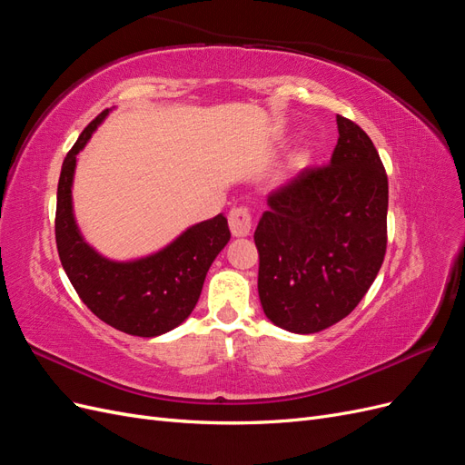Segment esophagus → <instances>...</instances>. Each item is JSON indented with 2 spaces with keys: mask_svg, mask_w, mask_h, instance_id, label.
<instances>
[{
  "mask_svg": "<svg viewBox=\"0 0 465 465\" xmlns=\"http://www.w3.org/2000/svg\"><path fill=\"white\" fill-rule=\"evenodd\" d=\"M229 227L234 236H246L252 229V213L250 209L241 205V207H232L229 211Z\"/></svg>",
  "mask_w": 465,
  "mask_h": 465,
  "instance_id": "34e87169",
  "label": "esophagus"
}]
</instances>
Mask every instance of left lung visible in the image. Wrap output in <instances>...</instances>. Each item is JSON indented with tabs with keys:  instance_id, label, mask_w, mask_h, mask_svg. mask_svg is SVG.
Instances as JSON below:
<instances>
[{
	"instance_id": "left-lung-1",
	"label": "left lung",
	"mask_w": 465,
	"mask_h": 465,
	"mask_svg": "<svg viewBox=\"0 0 465 465\" xmlns=\"http://www.w3.org/2000/svg\"><path fill=\"white\" fill-rule=\"evenodd\" d=\"M337 130L331 161L267 195L254 232L263 312L294 333L353 312L386 254V168L361 125L337 114Z\"/></svg>"
}]
</instances>
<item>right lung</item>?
Returning a JSON list of instances; mask_svg holds the SVG:
<instances>
[{
    "instance_id": "add662e5",
    "label": "right lung",
    "mask_w": 465,
    "mask_h": 465,
    "mask_svg": "<svg viewBox=\"0 0 465 465\" xmlns=\"http://www.w3.org/2000/svg\"><path fill=\"white\" fill-rule=\"evenodd\" d=\"M101 112L69 149L62 164L55 203V244L64 270L89 311L108 326L139 337L171 331L184 322L200 299L205 275L231 231L224 215L193 224L149 258L110 262L83 241L72 211V180L77 153L103 122Z\"/></svg>"
}]
</instances>
